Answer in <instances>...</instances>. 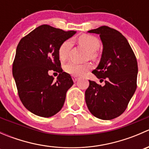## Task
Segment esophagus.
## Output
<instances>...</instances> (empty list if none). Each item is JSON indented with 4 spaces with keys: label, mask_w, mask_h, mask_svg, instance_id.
<instances>
[{
    "label": "esophagus",
    "mask_w": 149,
    "mask_h": 149,
    "mask_svg": "<svg viewBox=\"0 0 149 149\" xmlns=\"http://www.w3.org/2000/svg\"><path fill=\"white\" fill-rule=\"evenodd\" d=\"M72 79H73V81L74 82H76L78 80V77L77 76H72Z\"/></svg>",
    "instance_id": "obj_1"
}]
</instances>
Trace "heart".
Returning <instances> with one entry per match:
<instances>
[{
	"instance_id": "heart-1",
	"label": "heart",
	"mask_w": 149,
	"mask_h": 149,
	"mask_svg": "<svg viewBox=\"0 0 149 149\" xmlns=\"http://www.w3.org/2000/svg\"><path fill=\"white\" fill-rule=\"evenodd\" d=\"M79 42L81 46L88 50L89 58L94 59L97 58V50L100 46V42L96 37L90 34H82L79 37ZM71 47V41L70 40L63 42L58 48V57L60 61L63 62L68 58V52ZM91 65L90 64L84 63L79 64L76 63L70 62L66 64L64 67V70L66 73L72 76H81L85 72L89 70Z\"/></svg>"
}]
</instances>
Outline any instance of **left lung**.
<instances>
[{"label": "left lung", "mask_w": 149, "mask_h": 149, "mask_svg": "<svg viewBox=\"0 0 149 149\" xmlns=\"http://www.w3.org/2000/svg\"><path fill=\"white\" fill-rule=\"evenodd\" d=\"M88 32L100 34L102 42L101 61L92 73L100 81L105 80V85L89 81L86 103L96 118L114 119L125 112L137 88V60L127 40L118 30L102 26Z\"/></svg>", "instance_id": "1"}]
</instances>
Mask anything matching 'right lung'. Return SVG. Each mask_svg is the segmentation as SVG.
<instances>
[{
  "label": "right lung",
  "instance_id": "add662e5",
  "mask_svg": "<svg viewBox=\"0 0 149 149\" xmlns=\"http://www.w3.org/2000/svg\"><path fill=\"white\" fill-rule=\"evenodd\" d=\"M76 34L43 24L22 37L13 63V76L24 106L34 115L49 118L63 106L73 81L63 71L58 57L61 43ZM59 73L56 80L48 72Z\"/></svg>",
  "mask_w": 149,
  "mask_h": 149
}]
</instances>
